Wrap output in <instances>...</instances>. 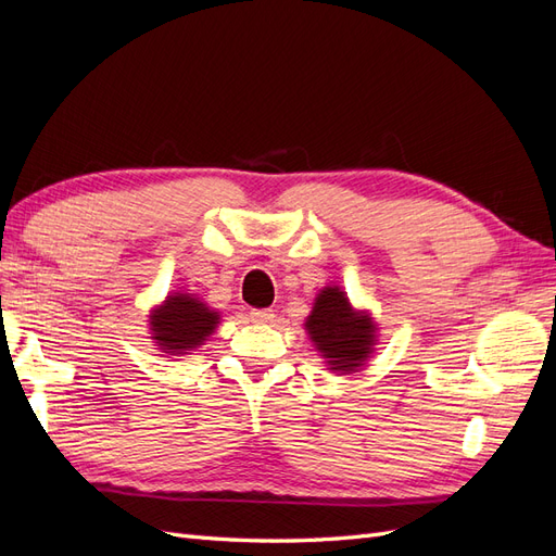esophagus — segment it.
I'll list each match as a JSON object with an SVG mask.
<instances>
[{"instance_id":"1","label":"esophagus","mask_w":556,"mask_h":556,"mask_svg":"<svg viewBox=\"0 0 556 556\" xmlns=\"http://www.w3.org/2000/svg\"><path fill=\"white\" fill-rule=\"evenodd\" d=\"M248 317L252 319V323H257V325H268V323H274V311H268V308H252V311L248 313Z\"/></svg>"}]
</instances>
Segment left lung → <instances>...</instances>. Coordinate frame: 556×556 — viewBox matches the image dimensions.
<instances>
[{
    "label": "left lung",
    "instance_id": "1",
    "mask_svg": "<svg viewBox=\"0 0 556 556\" xmlns=\"http://www.w3.org/2000/svg\"><path fill=\"white\" fill-rule=\"evenodd\" d=\"M306 331L333 374H355L371 357L378 327L366 311L352 308L348 294L333 285L315 296Z\"/></svg>",
    "mask_w": 556,
    "mask_h": 556
}]
</instances>
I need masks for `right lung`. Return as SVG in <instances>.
<instances>
[{"label":"right lung","mask_w":556,"mask_h":556,"mask_svg":"<svg viewBox=\"0 0 556 556\" xmlns=\"http://www.w3.org/2000/svg\"><path fill=\"white\" fill-rule=\"evenodd\" d=\"M150 339H153L166 355H188V350L204 345L215 331L220 315L206 306L204 301L188 292H174L150 313Z\"/></svg>","instance_id":"1"}]
</instances>
